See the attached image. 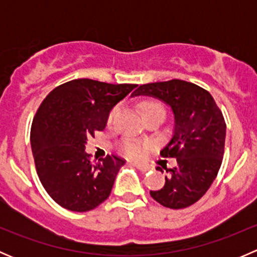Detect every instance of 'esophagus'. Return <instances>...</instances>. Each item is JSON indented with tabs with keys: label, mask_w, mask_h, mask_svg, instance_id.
Here are the masks:
<instances>
[{
	"label": "esophagus",
	"mask_w": 257,
	"mask_h": 257,
	"mask_svg": "<svg viewBox=\"0 0 257 257\" xmlns=\"http://www.w3.org/2000/svg\"><path fill=\"white\" fill-rule=\"evenodd\" d=\"M134 165H136V167L138 168V169L141 170V172H143V173L148 172V170H149V168H148V167H145V165H142V164H134Z\"/></svg>",
	"instance_id": "esophagus-1"
}]
</instances>
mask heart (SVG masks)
I'll return each mask as SVG.
<instances>
[{"instance_id": "obj_1", "label": "heart", "mask_w": 257, "mask_h": 257, "mask_svg": "<svg viewBox=\"0 0 257 257\" xmlns=\"http://www.w3.org/2000/svg\"><path fill=\"white\" fill-rule=\"evenodd\" d=\"M142 110H143L144 116L148 115V114L155 112V110H163L162 105L158 104L155 102H149V100H145L141 104ZM119 108L114 107L112 110H110L109 114H108L107 121L108 124H110L114 120V118L116 116V113H118ZM120 150L124 155H126L128 158H132V159H138L143 155L144 153V147L139 143H136V142H124L123 144L120 145Z\"/></svg>"}]
</instances>
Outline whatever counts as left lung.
I'll return each mask as SVG.
<instances>
[{
	"mask_svg": "<svg viewBox=\"0 0 257 257\" xmlns=\"http://www.w3.org/2000/svg\"><path fill=\"white\" fill-rule=\"evenodd\" d=\"M137 95L158 98L174 114V133L160 155L177 158L178 165L150 195L165 208H188L208 191L221 167L226 136L221 110L208 90L180 79L142 84L132 97Z\"/></svg>",
	"mask_w": 257,
	"mask_h": 257,
	"instance_id": "8db88e82",
	"label": "left lung"
}]
</instances>
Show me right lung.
Returning a JSON list of instances; mask_svg holds the SVG:
<instances>
[{"label":"right lung","instance_id":"1","mask_svg":"<svg viewBox=\"0 0 257 257\" xmlns=\"http://www.w3.org/2000/svg\"><path fill=\"white\" fill-rule=\"evenodd\" d=\"M136 87L73 79L41 103L31 126V147L43 188L62 208L84 212L108 199L125 160L112 154L92 163L85 144L105 128L114 105Z\"/></svg>","mask_w":257,"mask_h":257}]
</instances>
